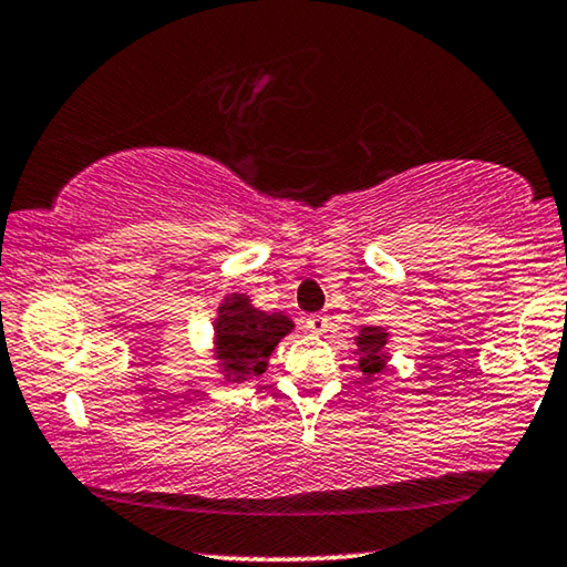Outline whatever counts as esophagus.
I'll return each instance as SVG.
<instances>
[{"mask_svg": "<svg viewBox=\"0 0 567 567\" xmlns=\"http://www.w3.org/2000/svg\"><path fill=\"white\" fill-rule=\"evenodd\" d=\"M306 326L312 333H323L328 328V316H323V312H312V316L306 318Z\"/></svg>", "mask_w": 567, "mask_h": 567, "instance_id": "1", "label": "esophagus"}]
</instances>
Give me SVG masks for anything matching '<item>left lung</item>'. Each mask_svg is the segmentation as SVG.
I'll return each mask as SVG.
<instances>
[{"mask_svg":"<svg viewBox=\"0 0 567 567\" xmlns=\"http://www.w3.org/2000/svg\"><path fill=\"white\" fill-rule=\"evenodd\" d=\"M384 343H386L384 331H379V328H361L359 351L364 353V357H361V369H364L367 374H377V371L384 369V353H382Z\"/></svg>","mask_w":567,"mask_h":567,"instance_id":"1","label":"left lung"}]
</instances>
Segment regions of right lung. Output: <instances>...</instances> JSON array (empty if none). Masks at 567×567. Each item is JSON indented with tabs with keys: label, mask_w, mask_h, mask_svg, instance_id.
Returning a JSON list of instances; mask_svg holds the SVG:
<instances>
[{
	"label": "right lung",
	"mask_w": 567,
	"mask_h": 567,
	"mask_svg": "<svg viewBox=\"0 0 567 567\" xmlns=\"http://www.w3.org/2000/svg\"><path fill=\"white\" fill-rule=\"evenodd\" d=\"M292 323L280 312L267 316L265 310L249 306L244 295H234L218 310L216 351L224 369L234 377L231 382H244L265 371L269 353L287 336Z\"/></svg>",
	"instance_id": "add662e5"
}]
</instances>
